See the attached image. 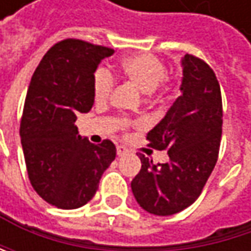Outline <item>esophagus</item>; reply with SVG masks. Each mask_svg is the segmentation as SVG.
<instances>
[{
	"mask_svg": "<svg viewBox=\"0 0 251 251\" xmlns=\"http://www.w3.org/2000/svg\"><path fill=\"white\" fill-rule=\"evenodd\" d=\"M125 154H127V148L124 147V145H118V155L122 157V155H125Z\"/></svg>",
	"mask_w": 251,
	"mask_h": 251,
	"instance_id": "34e87169",
	"label": "esophagus"
}]
</instances>
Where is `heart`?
I'll use <instances>...</instances> for the list:
<instances>
[{"mask_svg": "<svg viewBox=\"0 0 251 251\" xmlns=\"http://www.w3.org/2000/svg\"><path fill=\"white\" fill-rule=\"evenodd\" d=\"M121 71L126 79H129L147 94L154 93L163 81H167L169 73L166 62L152 53H135L127 56L121 64ZM115 85L116 78L109 68L100 67L96 70L93 78V90L94 99L97 101L109 100L115 90ZM116 125L121 129H127L129 126L133 125V122L127 118H118Z\"/></svg>", "mask_w": 251, "mask_h": 251, "instance_id": "heart-1", "label": "heart"}]
</instances>
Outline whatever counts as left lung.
<instances>
[{"instance_id": "1", "label": "left lung", "mask_w": 251, "mask_h": 251, "mask_svg": "<svg viewBox=\"0 0 251 251\" xmlns=\"http://www.w3.org/2000/svg\"><path fill=\"white\" fill-rule=\"evenodd\" d=\"M181 65V96L147 133L148 145L167 151L170 161L154 164L139 154L142 166L130 183L139 206L161 217L186 209L199 198L217 164L223 133V99L214 70L189 53Z\"/></svg>"}]
</instances>
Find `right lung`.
<instances>
[{
    "label": "right lung",
    "mask_w": 251,
    "mask_h": 251,
    "mask_svg": "<svg viewBox=\"0 0 251 251\" xmlns=\"http://www.w3.org/2000/svg\"><path fill=\"white\" fill-rule=\"evenodd\" d=\"M112 48L78 39L55 43L31 76L20 122L28 180L36 193L61 209L85 205L116 157L110 139L91 144L75 119L94 104L93 78Z\"/></svg>",
    "instance_id": "1"
}]
</instances>
